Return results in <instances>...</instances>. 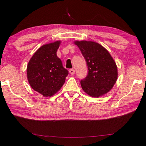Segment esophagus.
Here are the masks:
<instances>
[{"label":"esophagus","mask_w":146,"mask_h":146,"mask_svg":"<svg viewBox=\"0 0 146 146\" xmlns=\"http://www.w3.org/2000/svg\"><path fill=\"white\" fill-rule=\"evenodd\" d=\"M69 72H70V73L71 74V75H74V74H75V70H74L73 69H70L69 70Z\"/></svg>","instance_id":"obj_1"}]
</instances>
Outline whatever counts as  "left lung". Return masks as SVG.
Masks as SVG:
<instances>
[{
  "mask_svg": "<svg viewBox=\"0 0 146 146\" xmlns=\"http://www.w3.org/2000/svg\"><path fill=\"white\" fill-rule=\"evenodd\" d=\"M84 57L88 74L80 81L82 89L92 97L101 96L113 88L118 78V70L109 52L101 45L92 41H75Z\"/></svg>",
  "mask_w": 146,
  "mask_h": 146,
  "instance_id": "1",
  "label": "left lung"
}]
</instances>
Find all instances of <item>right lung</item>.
<instances>
[{
    "instance_id": "1",
    "label": "right lung",
    "mask_w": 146,
    "mask_h": 146,
    "mask_svg": "<svg viewBox=\"0 0 146 146\" xmlns=\"http://www.w3.org/2000/svg\"><path fill=\"white\" fill-rule=\"evenodd\" d=\"M61 41L42 45L31 57L27 66V78L31 88L44 97H50L61 89L68 71L57 56Z\"/></svg>"
}]
</instances>
